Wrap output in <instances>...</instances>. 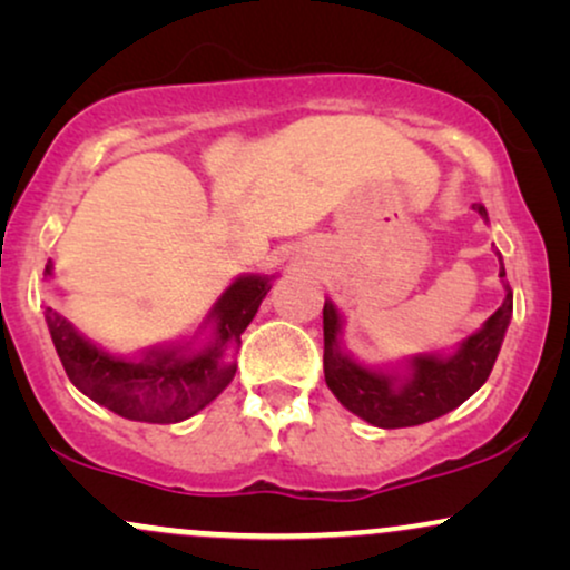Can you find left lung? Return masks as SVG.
<instances>
[{
	"instance_id": "8db88e82",
	"label": "left lung",
	"mask_w": 570,
	"mask_h": 570,
	"mask_svg": "<svg viewBox=\"0 0 570 570\" xmlns=\"http://www.w3.org/2000/svg\"><path fill=\"white\" fill-rule=\"evenodd\" d=\"M488 219L485 206H474ZM499 254V252H495ZM501 259V254H499ZM501 281L507 271H499ZM507 286V297L499 311L488 318L480 332L463 340L453 356H423L410 358L404 372H381L362 367L356 358L340 348V322L337 307L324 303V377L330 391L340 399L343 407L353 415L364 417L377 429H404L421 426L434 421L444 412L455 410L488 381L499 356L509 318H512V289Z\"/></svg>"
}]
</instances>
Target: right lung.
I'll use <instances>...</instances> for the list:
<instances>
[{"label": "right lung", "instance_id": "right-lung-1", "mask_svg": "<svg viewBox=\"0 0 570 570\" xmlns=\"http://www.w3.org/2000/svg\"><path fill=\"white\" fill-rule=\"evenodd\" d=\"M50 273L53 263L45 265V276ZM267 292L271 278L240 276L208 313L214 330L200 351L187 345L153 348L139 362L96 348L53 307H45V322L69 381L85 396L128 421L179 423L214 402L233 381V353Z\"/></svg>", "mask_w": 570, "mask_h": 570}]
</instances>
